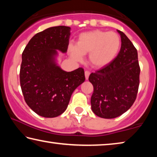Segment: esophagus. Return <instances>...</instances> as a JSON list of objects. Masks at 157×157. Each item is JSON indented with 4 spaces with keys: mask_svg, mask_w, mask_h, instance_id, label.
<instances>
[{
    "mask_svg": "<svg viewBox=\"0 0 157 157\" xmlns=\"http://www.w3.org/2000/svg\"><path fill=\"white\" fill-rule=\"evenodd\" d=\"M84 74H85V78H86V79H88L89 75H90V72L88 71H86L84 72Z\"/></svg>",
    "mask_w": 157,
    "mask_h": 157,
    "instance_id": "esophagus-1",
    "label": "esophagus"
}]
</instances>
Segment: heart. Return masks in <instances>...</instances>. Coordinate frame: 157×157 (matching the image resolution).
I'll list each match as a JSON object with an SVG mask.
<instances>
[{
    "instance_id": "b5f03b06",
    "label": "heart",
    "mask_w": 157,
    "mask_h": 157,
    "mask_svg": "<svg viewBox=\"0 0 157 157\" xmlns=\"http://www.w3.org/2000/svg\"><path fill=\"white\" fill-rule=\"evenodd\" d=\"M121 40L113 32L94 30L81 33L76 44L68 45L71 57L82 61L84 55H89V62L93 67L100 68L114 60L120 51Z\"/></svg>"
}]
</instances>
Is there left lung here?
Instances as JSON below:
<instances>
[{
  "instance_id": "obj_1",
  "label": "left lung",
  "mask_w": 157,
  "mask_h": 157,
  "mask_svg": "<svg viewBox=\"0 0 157 157\" xmlns=\"http://www.w3.org/2000/svg\"><path fill=\"white\" fill-rule=\"evenodd\" d=\"M121 48L109 64L92 73L89 80L94 86L91 98L93 112L103 118L122 115L134 104L139 86L140 66L136 48L123 32Z\"/></svg>"
}]
</instances>
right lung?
<instances>
[{
	"label": "right lung",
	"instance_id": "obj_1",
	"mask_svg": "<svg viewBox=\"0 0 157 157\" xmlns=\"http://www.w3.org/2000/svg\"><path fill=\"white\" fill-rule=\"evenodd\" d=\"M71 28L55 26L36 34L22 53L20 84L25 102L38 115L55 118L66 111L71 95L85 80L78 68L63 71L56 62L57 50L67 52Z\"/></svg>",
	"mask_w": 157,
	"mask_h": 157
}]
</instances>
